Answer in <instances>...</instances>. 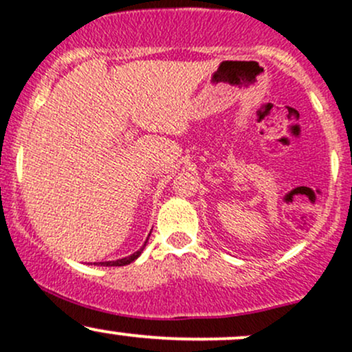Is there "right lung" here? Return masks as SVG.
<instances>
[{
	"mask_svg": "<svg viewBox=\"0 0 352 352\" xmlns=\"http://www.w3.org/2000/svg\"><path fill=\"white\" fill-rule=\"evenodd\" d=\"M146 241H148V239H146ZM146 241H145V244H143V248L146 246ZM143 248H142V250H140V251H136V253L129 254V256H126V258H121V260H116V261H104V263H101V266H124V265H129V263H131V261H135L136 258L140 256V254H142Z\"/></svg>",
	"mask_w": 352,
	"mask_h": 352,
	"instance_id": "right-lung-1",
	"label": "right lung"
}]
</instances>
